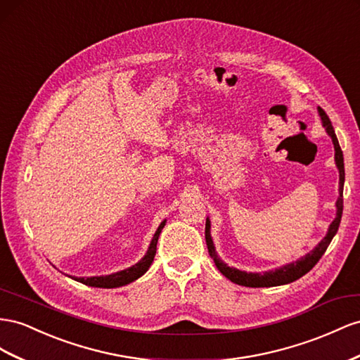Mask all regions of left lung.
Segmentation results:
<instances>
[{
	"mask_svg": "<svg viewBox=\"0 0 360 360\" xmlns=\"http://www.w3.org/2000/svg\"><path fill=\"white\" fill-rule=\"evenodd\" d=\"M318 112H319V116H321V120H323V125H324L326 131L328 133L330 138H332L333 145H335V160H336L338 169H339V198L336 201V207H338L336 218H335L332 224H330V229L327 231L326 238L321 242H319V244L315 247V250L310 251L309 255H306L304 257H301L300 260L294 262V264H289L283 268H278L276 271H269V273H264V274L245 273V271L230 268L224 264V262L219 260L218 256H217V252H215V248H213V242H212V238H210V221L206 219V231H204V235H206V244H207L209 255L213 259V262H215L217 268L221 271V274L226 276L229 280H231L233 283L240 285V286H247V288H269V286L286 285V283H290V281L298 280L300 277H303L304 274H307L309 271L318 264V260L323 257L327 247L330 245V242H332L333 236L336 235L339 224H341L342 210H344V200H342V189H344V180H345L344 156H342L341 147H339V142H338V138L335 134L333 125H332V122H330L327 113L321 108H318Z\"/></svg>",
	"mask_w": 360,
	"mask_h": 360,
	"instance_id": "obj_1",
	"label": "left lung"
}]
</instances>
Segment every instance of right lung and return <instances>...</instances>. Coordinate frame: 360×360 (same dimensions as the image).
<instances>
[{"mask_svg": "<svg viewBox=\"0 0 360 360\" xmlns=\"http://www.w3.org/2000/svg\"><path fill=\"white\" fill-rule=\"evenodd\" d=\"M165 227V221H162V224L159 226L158 231L154 233V238L150 244V248L147 251V255L139 262V264L133 265L129 269L120 271L116 274H110V276H103V277H74V280L80 281V283L86 285V286H95V288H120L124 285H129L131 281H134L136 278H139L141 276H143L147 273V269L150 268V265L153 264L154 256H156V247H158V239L162 229Z\"/></svg>", "mask_w": 360, "mask_h": 360, "instance_id": "add662e5", "label": "right lung"}]
</instances>
